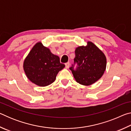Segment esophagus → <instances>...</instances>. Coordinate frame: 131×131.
<instances>
[{"instance_id": "esophagus-1", "label": "esophagus", "mask_w": 131, "mask_h": 131, "mask_svg": "<svg viewBox=\"0 0 131 131\" xmlns=\"http://www.w3.org/2000/svg\"><path fill=\"white\" fill-rule=\"evenodd\" d=\"M69 65H70V63L68 62L65 63V68H66V69L69 68Z\"/></svg>"}]
</instances>
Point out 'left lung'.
Wrapping results in <instances>:
<instances>
[{
	"label": "left lung",
	"instance_id": "obj_1",
	"mask_svg": "<svg viewBox=\"0 0 131 131\" xmlns=\"http://www.w3.org/2000/svg\"><path fill=\"white\" fill-rule=\"evenodd\" d=\"M87 46H79L75 50L74 63L78 67L70 68L76 82L83 85H90L101 78L106 68V57L104 53L91 41Z\"/></svg>",
	"mask_w": 131,
	"mask_h": 131
}]
</instances>
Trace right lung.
I'll use <instances>...</instances> for the list:
<instances>
[{
	"label": "right lung",
	"instance_id": "obj_1",
	"mask_svg": "<svg viewBox=\"0 0 131 131\" xmlns=\"http://www.w3.org/2000/svg\"><path fill=\"white\" fill-rule=\"evenodd\" d=\"M59 58L49 48L37 42L24 59L23 68L29 80L40 87H46L54 82L57 74L65 68Z\"/></svg>",
	"mask_w": 131,
	"mask_h": 131
}]
</instances>
